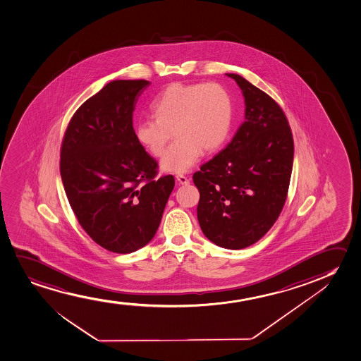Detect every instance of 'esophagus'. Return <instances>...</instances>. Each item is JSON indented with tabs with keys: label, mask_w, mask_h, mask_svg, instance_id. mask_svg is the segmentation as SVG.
<instances>
[{
	"label": "esophagus",
	"mask_w": 361,
	"mask_h": 361,
	"mask_svg": "<svg viewBox=\"0 0 361 361\" xmlns=\"http://www.w3.org/2000/svg\"><path fill=\"white\" fill-rule=\"evenodd\" d=\"M176 180H178L180 185H188L190 183V180L185 175H178Z\"/></svg>",
	"instance_id": "1"
}]
</instances>
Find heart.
Segmentation results:
<instances>
[{
  "label": "heart",
  "instance_id": "b5f03b06",
  "mask_svg": "<svg viewBox=\"0 0 361 361\" xmlns=\"http://www.w3.org/2000/svg\"><path fill=\"white\" fill-rule=\"evenodd\" d=\"M154 117L137 122L138 143L155 157L164 153L160 166L168 173H186L201 158L224 143L233 122V102L218 83H173L150 104Z\"/></svg>",
  "mask_w": 361,
  "mask_h": 361
}]
</instances>
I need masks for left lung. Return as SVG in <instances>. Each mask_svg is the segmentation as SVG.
Returning a JSON list of instances; mask_svg holds the SVG:
<instances>
[{
	"instance_id": "8db88e82",
	"label": "left lung",
	"mask_w": 361,
	"mask_h": 361,
	"mask_svg": "<svg viewBox=\"0 0 361 361\" xmlns=\"http://www.w3.org/2000/svg\"><path fill=\"white\" fill-rule=\"evenodd\" d=\"M245 100V121L224 149L193 173L197 218L213 244L240 250L271 229L286 203L294 160L290 127L279 105L244 77L226 73Z\"/></svg>"
}]
</instances>
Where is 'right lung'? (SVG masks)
Listing matches in <instances>:
<instances>
[{"instance_id": "right-lung-1", "label": "right lung", "mask_w": 361, "mask_h": 361, "mask_svg": "<svg viewBox=\"0 0 361 361\" xmlns=\"http://www.w3.org/2000/svg\"><path fill=\"white\" fill-rule=\"evenodd\" d=\"M148 80H117L80 105L61 147L62 183L72 211L90 238L131 253L154 238L175 186L155 178L158 164L135 136L133 110Z\"/></svg>"}]
</instances>
